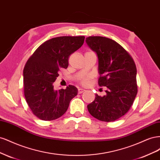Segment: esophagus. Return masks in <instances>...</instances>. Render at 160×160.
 <instances>
[{"mask_svg": "<svg viewBox=\"0 0 160 160\" xmlns=\"http://www.w3.org/2000/svg\"><path fill=\"white\" fill-rule=\"evenodd\" d=\"M85 91V89H78V93L81 94L82 93H83V92Z\"/></svg>", "mask_w": 160, "mask_h": 160, "instance_id": "34e87169", "label": "esophagus"}]
</instances>
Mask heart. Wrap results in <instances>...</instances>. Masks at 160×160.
Masks as SVG:
<instances>
[{
  "label": "heart",
  "mask_w": 160,
  "mask_h": 160,
  "mask_svg": "<svg viewBox=\"0 0 160 160\" xmlns=\"http://www.w3.org/2000/svg\"><path fill=\"white\" fill-rule=\"evenodd\" d=\"M80 82L83 86H85V87L88 86L91 83V77L86 76V77H82V78L80 79Z\"/></svg>",
  "instance_id": "obj_1"
}]
</instances>
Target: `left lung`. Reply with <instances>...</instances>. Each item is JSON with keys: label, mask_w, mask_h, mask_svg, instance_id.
Returning a JSON list of instances; mask_svg holds the SVG:
<instances>
[{"label": "left lung", "mask_w": 160, "mask_h": 160, "mask_svg": "<svg viewBox=\"0 0 160 160\" xmlns=\"http://www.w3.org/2000/svg\"><path fill=\"white\" fill-rule=\"evenodd\" d=\"M85 41L98 58L99 85L107 88L106 95L96 94L88 109L100 121L114 122L128 112L136 97V66L129 53L111 38L89 37Z\"/></svg>", "instance_id": "1"}]
</instances>
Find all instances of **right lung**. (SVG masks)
Returning a JSON list of instances; mask_svg holds the SVG:
<instances>
[{
  "instance_id": "add662e5",
  "label": "right lung",
  "mask_w": 160,
  "mask_h": 160,
  "mask_svg": "<svg viewBox=\"0 0 160 160\" xmlns=\"http://www.w3.org/2000/svg\"><path fill=\"white\" fill-rule=\"evenodd\" d=\"M84 36H64L43 42L28 59L23 70L24 93L33 114L44 121L61 117L78 93L73 85L55 90L53 83L61 68L67 69L69 57L83 45Z\"/></svg>"
}]
</instances>
